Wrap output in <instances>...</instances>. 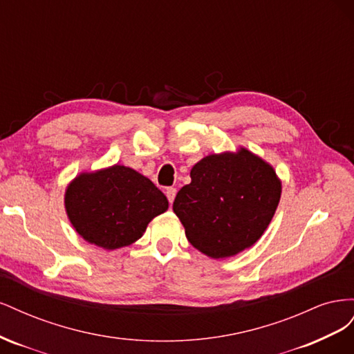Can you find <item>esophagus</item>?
<instances>
[{"mask_svg": "<svg viewBox=\"0 0 354 354\" xmlns=\"http://www.w3.org/2000/svg\"><path fill=\"white\" fill-rule=\"evenodd\" d=\"M165 195H167V198H168V202L173 203V202H174V198H176V195H177V189H176V187H167Z\"/></svg>", "mask_w": 354, "mask_h": 354, "instance_id": "obj_1", "label": "esophagus"}]
</instances>
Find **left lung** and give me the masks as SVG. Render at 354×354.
Returning a JSON list of instances; mask_svg holds the SVG:
<instances>
[{"label": "left lung", "instance_id": "obj_1", "mask_svg": "<svg viewBox=\"0 0 354 354\" xmlns=\"http://www.w3.org/2000/svg\"><path fill=\"white\" fill-rule=\"evenodd\" d=\"M190 178L173 209L187 241L211 259H226L254 245L281 199L274 169L246 149L201 159Z\"/></svg>", "mask_w": 354, "mask_h": 354}]
</instances>
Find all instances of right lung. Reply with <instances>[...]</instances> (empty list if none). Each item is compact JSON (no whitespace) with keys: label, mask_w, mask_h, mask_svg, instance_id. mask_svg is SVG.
<instances>
[{"label":"right lung","mask_w":354,"mask_h":354,"mask_svg":"<svg viewBox=\"0 0 354 354\" xmlns=\"http://www.w3.org/2000/svg\"><path fill=\"white\" fill-rule=\"evenodd\" d=\"M65 207L85 241L116 250L140 239L149 221L168 209V201L145 176L113 165L75 178L66 190Z\"/></svg>","instance_id":"add662e5"}]
</instances>
